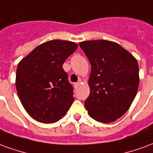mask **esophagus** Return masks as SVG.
I'll list each match as a JSON object with an SVG mask.
<instances>
[{"mask_svg": "<svg viewBox=\"0 0 153 153\" xmlns=\"http://www.w3.org/2000/svg\"><path fill=\"white\" fill-rule=\"evenodd\" d=\"M81 85V82H80V81H78V82H76V83H74V87H75V89L79 87V85Z\"/></svg>", "mask_w": 153, "mask_h": 153, "instance_id": "1", "label": "esophagus"}]
</instances>
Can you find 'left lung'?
Returning a JSON list of instances; mask_svg holds the SVG:
<instances>
[{
    "label": "left lung",
    "mask_w": 153,
    "mask_h": 153,
    "mask_svg": "<svg viewBox=\"0 0 153 153\" xmlns=\"http://www.w3.org/2000/svg\"><path fill=\"white\" fill-rule=\"evenodd\" d=\"M91 64L90 95L85 107L90 117L110 123L130 108L139 84V64L120 45L107 40L79 43Z\"/></svg>",
    "instance_id": "obj_1"
}]
</instances>
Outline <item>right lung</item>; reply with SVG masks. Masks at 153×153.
I'll use <instances>...</instances> for the list:
<instances>
[{
  "instance_id": "1",
  "label": "right lung",
  "mask_w": 153,
  "mask_h": 153,
  "mask_svg": "<svg viewBox=\"0 0 153 153\" xmlns=\"http://www.w3.org/2000/svg\"><path fill=\"white\" fill-rule=\"evenodd\" d=\"M77 47L72 41H46L18 64V96L26 112L36 121L56 122L70 108L74 100L73 88L63 64Z\"/></svg>"
}]
</instances>
